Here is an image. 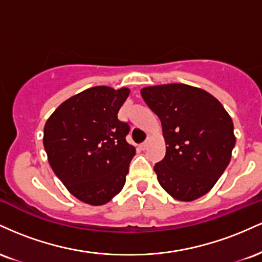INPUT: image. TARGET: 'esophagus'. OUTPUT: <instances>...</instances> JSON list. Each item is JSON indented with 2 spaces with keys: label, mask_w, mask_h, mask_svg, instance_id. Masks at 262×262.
<instances>
[{
  "label": "esophagus",
  "mask_w": 262,
  "mask_h": 262,
  "mask_svg": "<svg viewBox=\"0 0 262 262\" xmlns=\"http://www.w3.org/2000/svg\"><path fill=\"white\" fill-rule=\"evenodd\" d=\"M148 145H149L148 141H144V143L140 145V148L143 149V150H146V148H148Z\"/></svg>",
  "instance_id": "obj_1"
}]
</instances>
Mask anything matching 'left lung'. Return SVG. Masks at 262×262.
Returning <instances> with one entry per match:
<instances>
[{
  "mask_svg": "<svg viewBox=\"0 0 262 262\" xmlns=\"http://www.w3.org/2000/svg\"><path fill=\"white\" fill-rule=\"evenodd\" d=\"M140 93L160 118L166 143L165 158L154 166L159 183L182 202L204 196L230 161V116L210 93L185 83L144 87Z\"/></svg>",
  "mask_w": 262,
  "mask_h": 262,
  "instance_id": "left-lung-1",
  "label": "left lung"
}]
</instances>
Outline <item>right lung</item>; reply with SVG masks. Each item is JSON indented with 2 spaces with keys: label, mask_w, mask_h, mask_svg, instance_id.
I'll list each match as a JSON object with an SVG mask.
<instances>
[{
  "label": "right lung",
  "mask_w": 262,
  "mask_h": 262,
  "mask_svg": "<svg viewBox=\"0 0 262 262\" xmlns=\"http://www.w3.org/2000/svg\"><path fill=\"white\" fill-rule=\"evenodd\" d=\"M130 90L96 86L62 102L44 125L43 144L55 175L73 196L91 206L122 191L135 148L118 111Z\"/></svg>",
  "instance_id": "add662e5"
}]
</instances>
